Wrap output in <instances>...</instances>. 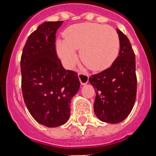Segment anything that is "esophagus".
<instances>
[{
	"instance_id": "esophagus-1",
	"label": "esophagus",
	"mask_w": 156,
	"mask_h": 156,
	"mask_svg": "<svg viewBox=\"0 0 156 156\" xmlns=\"http://www.w3.org/2000/svg\"><path fill=\"white\" fill-rule=\"evenodd\" d=\"M78 78L82 85H86L89 82V76L84 73H78Z\"/></svg>"
}]
</instances>
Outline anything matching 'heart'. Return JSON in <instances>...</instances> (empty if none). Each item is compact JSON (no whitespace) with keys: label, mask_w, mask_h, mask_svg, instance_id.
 Here are the masks:
<instances>
[{"label":"heart","mask_w":156,"mask_h":156,"mask_svg":"<svg viewBox=\"0 0 156 156\" xmlns=\"http://www.w3.org/2000/svg\"><path fill=\"white\" fill-rule=\"evenodd\" d=\"M119 37L114 28L97 23L75 24L64 32V40L56 41V50L62 62L71 68L80 58L94 71H102L111 66L119 52Z\"/></svg>","instance_id":"b5f03b06"}]
</instances>
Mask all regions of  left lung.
<instances>
[{
  "label": "left lung",
  "mask_w": 156,
  "mask_h": 156,
  "mask_svg": "<svg viewBox=\"0 0 156 156\" xmlns=\"http://www.w3.org/2000/svg\"><path fill=\"white\" fill-rule=\"evenodd\" d=\"M117 33L119 56L110 68L89 78L96 92V116L102 122L113 124L123 121L131 113L137 90L135 54L127 37L119 29Z\"/></svg>",
  "instance_id": "8db88e82"
}]
</instances>
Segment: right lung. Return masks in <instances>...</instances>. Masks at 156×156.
<instances>
[{
  "label": "right lung",
  "mask_w": 156,
  "mask_h": 156,
  "mask_svg": "<svg viewBox=\"0 0 156 156\" xmlns=\"http://www.w3.org/2000/svg\"><path fill=\"white\" fill-rule=\"evenodd\" d=\"M62 21H45L30 34L21 58V88L28 111L38 123L56 127L68 121L78 93L77 73L66 70L55 50V34Z\"/></svg>",
  "instance_id": "obj_1"
}]
</instances>
